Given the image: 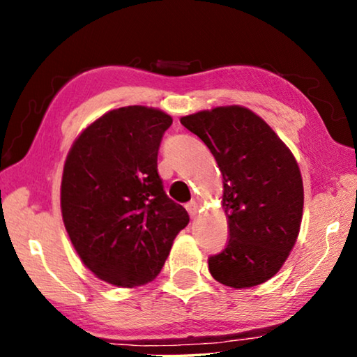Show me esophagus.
Masks as SVG:
<instances>
[{"label":"esophagus","mask_w":357,"mask_h":357,"mask_svg":"<svg viewBox=\"0 0 357 357\" xmlns=\"http://www.w3.org/2000/svg\"><path fill=\"white\" fill-rule=\"evenodd\" d=\"M185 209H187V213L190 214V217H195L197 211H198V204L195 202H189L185 204Z\"/></svg>","instance_id":"34e87169"}]
</instances>
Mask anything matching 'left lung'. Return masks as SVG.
Instances as JSON below:
<instances>
[{
    "mask_svg": "<svg viewBox=\"0 0 357 357\" xmlns=\"http://www.w3.org/2000/svg\"><path fill=\"white\" fill-rule=\"evenodd\" d=\"M202 138L223 176L227 247L209 273L231 288L259 285L279 273L298 239L304 187L291 151L249 108L231 105L181 118Z\"/></svg>",
    "mask_w": 357,
    "mask_h": 357,
    "instance_id": "1",
    "label": "left lung"
}]
</instances>
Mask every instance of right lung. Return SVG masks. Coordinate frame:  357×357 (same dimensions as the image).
<instances>
[{"mask_svg": "<svg viewBox=\"0 0 357 357\" xmlns=\"http://www.w3.org/2000/svg\"><path fill=\"white\" fill-rule=\"evenodd\" d=\"M172 123L155 108L112 110L78 135L66 159L64 227L84 266L112 285L154 280L189 223L157 173L162 137Z\"/></svg>", "mask_w": 357, "mask_h": 357, "instance_id": "add662e5", "label": "right lung"}]
</instances>
